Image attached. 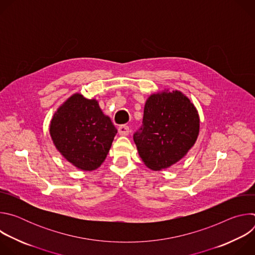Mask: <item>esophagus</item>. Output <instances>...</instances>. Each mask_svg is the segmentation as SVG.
Returning a JSON list of instances; mask_svg holds the SVG:
<instances>
[{
	"mask_svg": "<svg viewBox=\"0 0 255 255\" xmlns=\"http://www.w3.org/2000/svg\"><path fill=\"white\" fill-rule=\"evenodd\" d=\"M118 132H119L120 135L126 136V135L129 134L130 129H129V127H128L127 125H120V126L118 127Z\"/></svg>",
	"mask_w": 255,
	"mask_h": 255,
	"instance_id": "34e87169",
	"label": "esophagus"
}]
</instances>
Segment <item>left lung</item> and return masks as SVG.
Here are the masks:
<instances>
[{
    "instance_id": "left-lung-1",
    "label": "left lung",
    "mask_w": 255,
    "mask_h": 255,
    "mask_svg": "<svg viewBox=\"0 0 255 255\" xmlns=\"http://www.w3.org/2000/svg\"><path fill=\"white\" fill-rule=\"evenodd\" d=\"M199 130V114L189 98L178 91H163L147 99L142 126L133 139L144 164L161 170L188 153Z\"/></svg>"
}]
</instances>
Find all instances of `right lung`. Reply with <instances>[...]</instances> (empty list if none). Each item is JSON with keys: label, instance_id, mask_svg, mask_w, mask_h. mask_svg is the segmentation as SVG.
Here are the masks:
<instances>
[{"label": "right lung", "instance_id": "obj_1", "mask_svg": "<svg viewBox=\"0 0 255 255\" xmlns=\"http://www.w3.org/2000/svg\"><path fill=\"white\" fill-rule=\"evenodd\" d=\"M49 132L56 149L67 161L91 171L106 159L117 129L97 100L75 94L54 113Z\"/></svg>", "mask_w": 255, "mask_h": 255}]
</instances>
